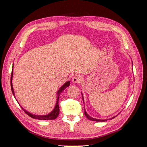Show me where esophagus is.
Returning a JSON list of instances; mask_svg holds the SVG:
<instances>
[{"mask_svg":"<svg viewBox=\"0 0 147 147\" xmlns=\"http://www.w3.org/2000/svg\"><path fill=\"white\" fill-rule=\"evenodd\" d=\"M82 80H83V77L81 76V75H75L72 78V81L75 83H80L82 82Z\"/></svg>","mask_w":147,"mask_h":147,"instance_id":"1","label":"esophagus"}]
</instances>
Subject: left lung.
<instances>
[{
  "instance_id": "left-lung-1",
  "label": "left lung",
  "mask_w": 147,
  "mask_h": 147,
  "mask_svg": "<svg viewBox=\"0 0 147 147\" xmlns=\"http://www.w3.org/2000/svg\"><path fill=\"white\" fill-rule=\"evenodd\" d=\"M82 98H83V103H84V99H83V97L82 96ZM84 115H85V116L86 117V118H88V119H89L90 120H91V121H107V119H96V118H91V117H90L89 116V115L86 113V111H85V109H84ZM115 117H113V118H115Z\"/></svg>"
}]
</instances>
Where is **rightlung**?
<instances>
[{"label":"right lung","instance_id":"1","mask_svg":"<svg viewBox=\"0 0 147 147\" xmlns=\"http://www.w3.org/2000/svg\"><path fill=\"white\" fill-rule=\"evenodd\" d=\"M13 69H12V71H11V80H10V83H11V91L13 96L15 97V93H14V91H13V88L12 86V77H13ZM70 85V82H66L64 85L62 86V87L59 89V90L57 91V102L56 104L55 105V109H53V110L52 112L49 113L47 115H34L28 112H27L26 110H24L23 107H21L22 109L24 110V112L27 114L28 116H29L30 117L34 118V119H37L39 120H52V119H56L57 117H58L59 113V96L61 94V93L62 91H63L66 88H67L68 86H69ZM16 99V98H15Z\"/></svg>","mask_w":147,"mask_h":147}]
</instances>
